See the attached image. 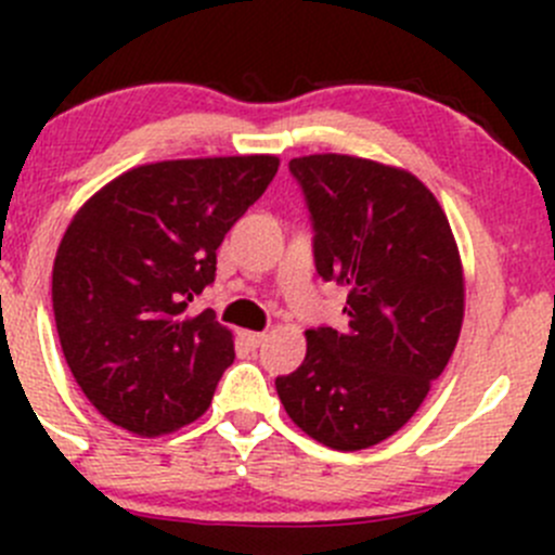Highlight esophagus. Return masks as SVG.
Here are the masks:
<instances>
[{"label":"esophagus","instance_id":"1","mask_svg":"<svg viewBox=\"0 0 555 555\" xmlns=\"http://www.w3.org/2000/svg\"><path fill=\"white\" fill-rule=\"evenodd\" d=\"M242 340L249 346V349H257V346L266 340V333H242Z\"/></svg>","mask_w":555,"mask_h":555}]
</instances>
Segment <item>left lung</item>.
<instances>
[{"label":"left lung","mask_w":555,"mask_h":555,"mask_svg":"<svg viewBox=\"0 0 555 555\" xmlns=\"http://www.w3.org/2000/svg\"><path fill=\"white\" fill-rule=\"evenodd\" d=\"M313 228V266L349 289L346 330H306V360L276 378L295 424L335 451L395 435L449 365L464 317L459 249L413 173L351 155L289 160Z\"/></svg>","instance_id":"obj_1"}]
</instances>
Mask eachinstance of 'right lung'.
Listing matches in <instances>:
<instances>
[{"label":"right lung","mask_w":555,"mask_h":555,"mask_svg":"<svg viewBox=\"0 0 555 555\" xmlns=\"http://www.w3.org/2000/svg\"><path fill=\"white\" fill-rule=\"evenodd\" d=\"M279 158L160 160L120 173L75 215L53 262L72 376L104 418L142 438L195 422L233 362L231 330L188 306Z\"/></svg>","instance_id":"obj_1"}]
</instances>
